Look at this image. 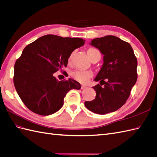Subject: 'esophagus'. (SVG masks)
Instances as JSON below:
<instances>
[{
    "instance_id": "1",
    "label": "esophagus",
    "mask_w": 157,
    "mask_h": 157,
    "mask_svg": "<svg viewBox=\"0 0 157 157\" xmlns=\"http://www.w3.org/2000/svg\"><path fill=\"white\" fill-rule=\"evenodd\" d=\"M86 88V86H84V85H82V86H81V89H82V90L85 89Z\"/></svg>"
}]
</instances>
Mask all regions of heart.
Instances as JSON below:
<instances>
[{
  "label": "heart",
  "instance_id": "obj_1",
  "mask_svg": "<svg viewBox=\"0 0 157 157\" xmlns=\"http://www.w3.org/2000/svg\"><path fill=\"white\" fill-rule=\"evenodd\" d=\"M87 54L89 55V58L92 60L94 58L97 56H100L101 57V52L98 50L94 48H90L87 51ZM74 55V52H72L70 55L69 57H68V63H71V61L72 59V56ZM71 75L72 77L76 81L81 82L82 83H85L87 82L88 80L92 76V72L90 71H82V70H75L72 72Z\"/></svg>",
  "mask_w": 157,
  "mask_h": 157
}]
</instances>
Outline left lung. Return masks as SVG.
<instances>
[{
  "mask_svg": "<svg viewBox=\"0 0 157 157\" xmlns=\"http://www.w3.org/2000/svg\"><path fill=\"white\" fill-rule=\"evenodd\" d=\"M90 44L103 55V64L94 78L100 82L93 87L96 97L85 105L97 114L116 111L124 105L136 82L137 59L131 44L115 36L96 38Z\"/></svg>",
  "mask_w": 157,
  "mask_h": 157,
  "instance_id": "8db88e82",
  "label": "left lung"
}]
</instances>
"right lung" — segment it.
I'll return each mask as SVG.
<instances>
[{"instance_id":"obj_1","label":"right lung","mask_w":157,"mask_h":157,"mask_svg":"<svg viewBox=\"0 0 157 157\" xmlns=\"http://www.w3.org/2000/svg\"><path fill=\"white\" fill-rule=\"evenodd\" d=\"M85 43L80 38L47 34L24 48L14 64L13 81L29 110L40 115L52 114L62 107L68 91L81 89L77 81L72 78L59 81L54 73L66 67L70 55Z\"/></svg>"}]
</instances>
